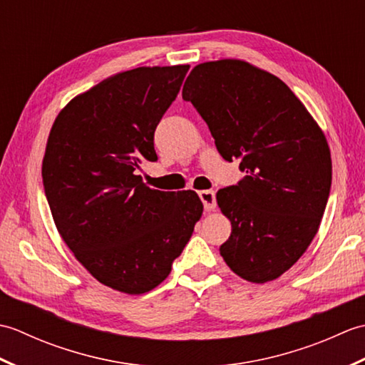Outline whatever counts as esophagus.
<instances>
[{
	"instance_id": "34e87169",
	"label": "esophagus",
	"mask_w": 365,
	"mask_h": 365,
	"mask_svg": "<svg viewBox=\"0 0 365 365\" xmlns=\"http://www.w3.org/2000/svg\"><path fill=\"white\" fill-rule=\"evenodd\" d=\"M199 197L204 202V208H205L207 212L215 210V208H216V199H215V192L213 191H210V190L199 191Z\"/></svg>"
}]
</instances>
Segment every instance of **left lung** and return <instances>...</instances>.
Instances as JSON below:
<instances>
[{"mask_svg":"<svg viewBox=\"0 0 365 365\" xmlns=\"http://www.w3.org/2000/svg\"><path fill=\"white\" fill-rule=\"evenodd\" d=\"M207 122L216 149L246 174L216 192L232 234L220 252L245 281H274L319 232L332 163L327 138L277 76L240 59L192 68L182 91Z\"/></svg>","mask_w":365,"mask_h":365,"instance_id":"left-lung-1","label":"left lung"}]
</instances>
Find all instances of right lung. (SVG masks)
I'll list each match as a JSON object with an SVG mask.
<instances>
[{
  "instance_id": "add662e5",
  "label": "right lung",
  "mask_w": 365,
  "mask_h": 365,
  "mask_svg": "<svg viewBox=\"0 0 365 365\" xmlns=\"http://www.w3.org/2000/svg\"><path fill=\"white\" fill-rule=\"evenodd\" d=\"M190 66L138 67L76 96L54 119L42 161L59 235L100 284L141 294L169 276L200 220L195 191L152 190L153 133Z\"/></svg>"
}]
</instances>
